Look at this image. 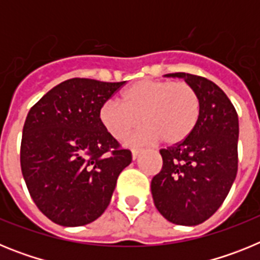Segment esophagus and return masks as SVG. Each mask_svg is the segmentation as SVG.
Segmentation results:
<instances>
[{
  "label": "esophagus",
  "mask_w": 260,
  "mask_h": 260,
  "mask_svg": "<svg viewBox=\"0 0 260 260\" xmlns=\"http://www.w3.org/2000/svg\"><path fill=\"white\" fill-rule=\"evenodd\" d=\"M141 153V150H137V148H133L132 150V156H133V160H135V158L138 157V155Z\"/></svg>",
  "instance_id": "1"
}]
</instances>
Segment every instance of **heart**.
Wrapping results in <instances>:
<instances>
[{"label": "heart", "mask_w": 260, "mask_h": 260, "mask_svg": "<svg viewBox=\"0 0 260 260\" xmlns=\"http://www.w3.org/2000/svg\"><path fill=\"white\" fill-rule=\"evenodd\" d=\"M201 117L198 92L186 82L139 80L121 93V104L104 103L99 121L105 132L122 141L143 122L146 128L128 139L130 144L160 141L176 146L186 141L195 130Z\"/></svg>", "instance_id": "obj_1"}]
</instances>
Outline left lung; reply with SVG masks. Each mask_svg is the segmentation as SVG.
<instances>
[{
  "mask_svg": "<svg viewBox=\"0 0 260 260\" xmlns=\"http://www.w3.org/2000/svg\"><path fill=\"white\" fill-rule=\"evenodd\" d=\"M183 78L201 99L199 122L186 141L160 150L162 168L151 182L153 203L168 221L202 224L219 210L238 168V116L224 91L198 75Z\"/></svg>",
  "mask_w": 260,
  "mask_h": 260,
  "instance_id": "obj_1",
  "label": "left lung"
}]
</instances>
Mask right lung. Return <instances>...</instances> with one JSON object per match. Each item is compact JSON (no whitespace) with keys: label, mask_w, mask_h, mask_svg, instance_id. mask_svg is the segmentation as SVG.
<instances>
[{"label":"right lung","mask_w":260,"mask_h":260,"mask_svg":"<svg viewBox=\"0 0 260 260\" xmlns=\"http://www.w3.org/2000/svg\"><path fill=\"white\" fill-rule=\"evenodd\" d=\"M125 82L73 78L29 109L20 167L39 210L62 226L95 221L109 206L119 173L132 162L99 121V110Z\"/></svg>","instance_id":"right-lung-1"}]
</instances>
